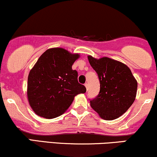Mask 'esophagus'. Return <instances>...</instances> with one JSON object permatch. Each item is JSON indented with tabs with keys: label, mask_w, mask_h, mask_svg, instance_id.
Instances as JSON below:
<instances>
[{
	"label": "esophagus",
	"mask_w": 157,
	"mask_h": 157,
	"mask_svg": "<svg viewBox=\"0 0 157 157\" xmlns=\"http://www.w3.org/2000/svg\"><path fill=\"white\" fill-rule=\"evenodd\" d=\"M84 86H86V90H88V83H85Z\"/></svg>",
	"instance_id": "esophagus-1"
}]
</instances>
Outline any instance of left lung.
<instances>
[{
  "label": "left lung",
  "mask_w": 157,
  "mask_h": 157,
  "mask_svg": "<svg viewBox=\"0 0 157 157\" xmlns=\"http://www.w3.org/2000/svg\"><path fill=\"white\" fill-rule=\"evenodd\" d=\"M97 73L99 93L90 99V106L105 120H114L131 107L136 97L137 80L127 66L118 60L104 57L96 59L88 56Z\"/></svg>",
  "instance_id": "obj_1"
}]
</instances>
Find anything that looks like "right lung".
I'll return each instance as SVG.
<instances>
[{
	"instance_id": "add662e5",
	"label": "right lung",
	"mask_w": 157,
	"mask_h": 157,
	"mask_svg": "<svg viewBox=\"0 0 157 157\" xmlns=\"http://www.w3.org/2000/svg\"><path fill=\"white\" fill-rule=\"evenodd\" d=\"M80 57L63 48L46 50L38 59L28 78V99L38 116L53 118L69 108L74 97L86 93L77 80L78 73L71 69Z\"/></svg>"
}]
</instances>
